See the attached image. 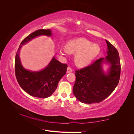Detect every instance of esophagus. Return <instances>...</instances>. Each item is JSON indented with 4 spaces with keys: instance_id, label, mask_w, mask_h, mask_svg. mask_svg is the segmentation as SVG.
Masks as SVG:
<instances>
[{
    "instance_id": "esophagus-1",
    "label": "esophagus",
    "mask_w": 134,
    "mask_h": 134,
    "mask_svg": "<svg viewBox=\"0 0 134 134\" xmlns=\"http://www.w3.org/2000/svg\"><path fill=\"white\" fill-rule=\"evenodd\" d=\"M72 71V69L70 67H68L67 68V72L69 73V72H71Z\"/></svg>"
}]
</instances>
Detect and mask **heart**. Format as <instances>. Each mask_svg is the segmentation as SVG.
<instances>
[{
  "mask_svg": "<svg viewBox=\"0 0 134 134\" xmlns=\"http://www.w3.org/2000/svg\"><path fill=\"white\" fill-rule=\"evenodd\" d=\"M100 51L99 44L93 43L84 38L72 39L68 42L66 46L61 48L64 54L76 53L75 62L79 66H86L91 63L98 55Z\"/></svg>",
  "mask_w": 134,
  "mask_h": 134,
  "instance_id": "1",
  "label": "heart"
}]
</instances>
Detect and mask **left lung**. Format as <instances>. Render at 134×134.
Masks as SVG:
<instances>
[{
    "label": "left lung",
    "instance_id": "obj_1",
    "mask_svg": "<svg viewBox=\"0 0 134 134\" xmlns=\"http://www.w3.org/2000/svg\"><path fill=\"white\" fill-rule=\"evenodd\" d=\"M107 56L100 58L90 65L75 70L76 80L73 94L80 102L91 104L106 99L115 90L119 82L121 72L120 59L116 47L106 40ZM110 64L107 74L102 69V64Z\"/></svg>",
    "mask_w": 134,
    "mask_h": 134
}]
</instances>
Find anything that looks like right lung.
I'll list each match as a JSON object with an SVG mask.
<instances>
[{
    "mask_svg": "<svg viewBox=\"0 0 134 134\" xmlns=\"http://www.w3.org/2000/svg\"><path fill=\"white\" fill-rule=\"evenodd\" d=\"M40 35L50 36L51 31L50 29L36 31L27 36L20 44L15 58V74L19 86L28 94L45 98L55 91L60 80L66 74L68 65L61 63L54 57L49 64L41 71H29L23 67L19 58V51L22 45Z\"/></svg>",
    "mask_w": 134,
    "mask_h": 134,
    "instance_id": "1",
    "label": "right lung"
}]
</instances>
